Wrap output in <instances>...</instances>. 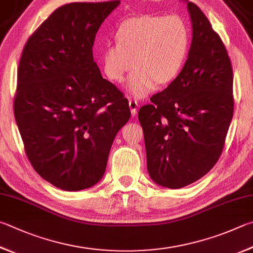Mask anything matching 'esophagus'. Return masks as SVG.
<instances>
[{
    "instance_id": "1",
    "label": "esophagus",
    "mask_w": 253,
    "mask_h": 253,
    "mask_svg": "<svg viewBox=\"0 0 253 253\" xmlns=\"http://www.w3.org/2000/svg\"><path fill=\"white\" fill-rule=\"evenodd\" d=\"M129 108H130V113L131 116H136L137 114V108H138V103L136 100H129Z\"/></svg>"
}]
</instances>
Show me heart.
<instances>
[{"label": "heart", "mask_w": 253, "mask_h": 253, "mask_svg": "<svg viewBox=\"0 0 253 253\" xmlns=\"http://www.w3.org/2000/svg\"><path fill=\"white\" fill-rule=\"evenodd\" d=\"M116 45L100 52L105 76L121 84L132 67L127 93L141 99L156 86H167L182 72L190 52L191 34L178 15L142 14L127 17L117 25Z\"/></svg>", "instance_id": "heart-1"}]
</instances>
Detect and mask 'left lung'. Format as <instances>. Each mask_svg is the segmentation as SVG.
Listing matches in <instances>:
<instances>
[{
  "mask_svg": "<svg viewBox=\"0 0 253 253\" xmlns=\"http://www.w3.org/2000/svg\"><path fill=\"white\" fill-rule=\"evenodd\" d=\"M187 7L192 41L185 67L138 113L149 176L171 189L197 181L218 162L235 106L226 46L203 11L192 2Z\"/></svg>",
  "mask_w": 253,
  "mask_h": 253,
  "instance_id": "left-lung-1",
  "label": "left lung"
}]
</instances>
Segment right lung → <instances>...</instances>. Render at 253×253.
Returning <instances> with one entry per match:
<instances>
[{
	"label": "right lung",
	"instance_id": "add662e5",
	"mask_svg": "<svg viewBox=\"0 0 253 253\" xmlns=\"http://www.w3.org/2000/svg\"><path fill=\"white\" fill-rule=\"evenodd\" d=\"M121 1L76 2L55 10L27 40L18 64L14 116L34 170L79 191L97 183L128 100L100 74L93 45Z\"/></svg>",
	"mask_w": 253,
	"mask_h": 253
}]
</instances>
